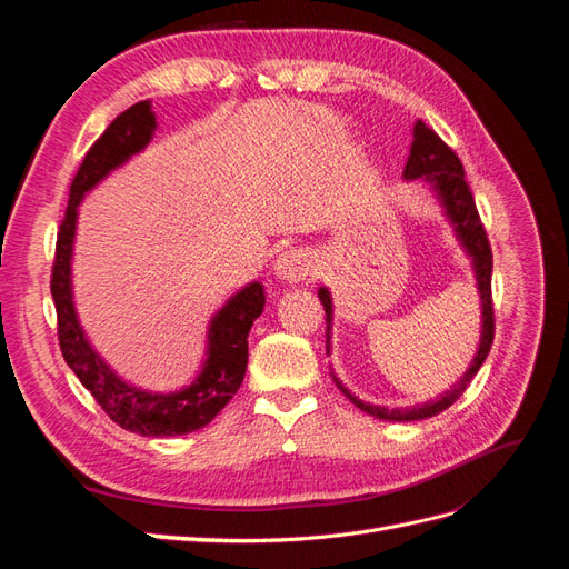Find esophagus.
I'll return each instance as SVG.
<instances>
[{
    "mask_svg": "<svg viewBox=\"0 0 569 569\" xmlns=\"http://www.w3.org/2000/svg\"><path fill=\"white\" fill-rule=\"evenodd\" d=\"M313 270H316L313 253L306 249H289L280 253L278 261H274V274L287 282H301L306 278H311Z\"/></svg>",
    "mask_w": 569,
    "mask_h": 569,
    "instance_id": "1",
    "label": "esophagus"
}]
</instances>
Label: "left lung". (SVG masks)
I'll list each match as a JSON object with an SVG mask.
<instances>
[{"mask_svg":"<svg viewBox=\"0 0 569 569\" xmlns=\"http://www.w3.org/2000/svg\"><path fill=\"white\" fill-rule=\"evenodd\" d=\"M403 178L406 180H425L432 192L437 194L439 203L443 206L446 218L451 220L453 232L458 237V242L462 244L465 253L472 258V270H475V280L479 289V301H481V335H479V347L472 358L470 368L465 370L460 380L449 389L443 391L439 399L427 401L422 406H410V408H385V406H372L363 403L353 396L347 387H341V382L335 377L337 387L347 393V399L356 403L360 410H366L368 416H375L380 420H391V422H410V420H425L432 418L437 412L446 410L453 406L462 391L468 389L472 382V377L479 372L481 363H485L491 343H493V301H491V247L487 239V230L481 226L477 206L472 199V192L468 187V180H465V170L460 159L456 157V151L446 144L441 137L429 130L422 120H418L416 128H412V144H410V157L403 168ZM318 297L325 306V320H327V353H330V332H332V297L327 287L318 289Z\"/></svg>","mask_w":569,"mask_h":569,"instance_id":"8db88e82","label":"left lung"}]
</instances>
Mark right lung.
<instances>
[{"instance_id":"obj_1","label":"right lung","mask_w":569,"mask_h":569,"mask_svg":"<svg viewBox=\"0 0 569 569\" xmlns=\"http://www.w3.org/2000/svg\"><path fill=\"white\" fill-rule=\"evenodd\" d=\"M157 130L151 101H137L120 113L104 134L84 153L71 182V197L57 237V256L51 266V297L57 306L59 347L63 360L76 372L82 387L107 416L128 432L142 437H178L209 425L242 387L249 358V330L263 313L266 295L261 282H249L220 308L209 325V349L194 382L170 393H153L132 387L107 366L90 339L84 337L71 284V261L78 206L82 197L104 180L111 170L140 153Z\"/></svg>"}]
</instances>
